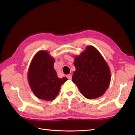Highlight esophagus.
I'll list each match as a JSON object with an SVG mask.
<instances>
[{"instance_id":"esophagus-1","label":"esophagus","mask_w":135,"mask_h":135,"mask_svg":"<svg viewBox=\"0 0 135 135\" xmlns=\"http://www.w3.org/2000/svg\"><path fill=\"white\" fill-rule=\"evenodd\" d=\"M67 78L69 79H72V75L71 74H68V75H67Z\"/></svg>"}]
</instances>
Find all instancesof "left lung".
Here are the masks:
<instances>
[{
	"label": "left lung",
	"mask_w": 135,
	"mask_h": 135,
	"mask_svg": "<svg viewBox=\"0 0 135 135\" xmlns=\"http://www.w3.org/2000/svg\"><path fill=\"white\" fill-rule=\"evenodd\" d=\"M74 64L76 70L72 81L83 96L94 99L104 94L110 84L111 72L96 48L88 46L79 56L74 57Z\"/></svg>",
	"instance_id": "obj_1"
}]
</instances>
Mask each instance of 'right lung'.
<instances>
[{
    "mask_svg": "<svg viewBox=\"0 0 135 135\" xmlns=\"http://www.w3.org/2000/svg\"><path fill=\"white\" fill-rule=\"evenodd\" d=\"M55 60L48 51L41 50L33 56L28 71V81L35 96L39 99L51 101L56 98L61 85L67 81L60 78L54 68Z\"/></svg>",
    "mask_w": 135,
    "mask_h": 135,
    "instance_id": "add662e5",
    "label": "right lung"
}]
</instances>
